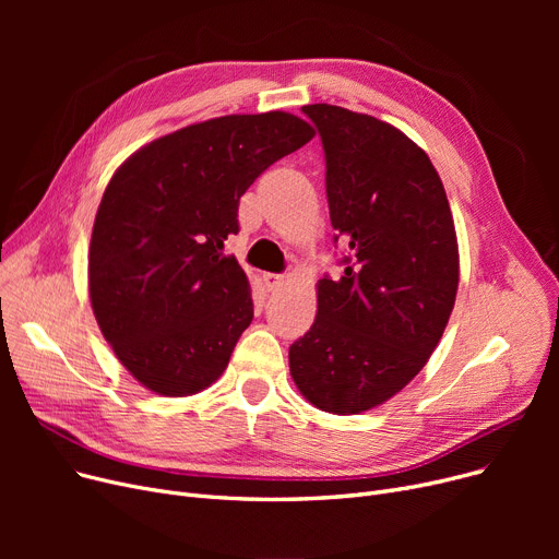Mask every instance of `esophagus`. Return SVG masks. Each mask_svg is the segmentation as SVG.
<instances>
[{"instance_id":"esophagus-1","label":"esophagus","mask_w":559,"mask_h":559,"mask_svg":"<svg viewBox=\"0 0 559 559\" xmlns=\"http://www.w3.org/2000/svg\"><path fill=\"white\" fill-rule=\"evenodd\" d=\"M262 281H264V285H267V289L274 292V289H278L285 283V276L283 274H264Z\"/></svg>"}]
</instances>
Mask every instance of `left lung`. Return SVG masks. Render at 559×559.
<instances>
[{
  "mask_svg": "<svg viewBox=\"0 0 559 559\" xmlns=\"http://www.w3.org/2000/svg\"><path fill=\"white\" fill-rule=\"evenodd\" d=\"M319 131L340 281L317 283V317L289 346V373L319 409L358 415L413 380L442 337L457 295L451 205L424 150L371 115L301 108Z\"/></svg>",
  "mask_w": 559,
  "mask_h": 559,
  "instance_id": "obj_1",
  "label": "left lung"
}]
</instances>
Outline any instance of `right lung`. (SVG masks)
<instances>
[{
	"instance_id": "add662e5",
	"label": "right lung",
	"mask_w": 559,
	"mask_h": 559,
	"mask_svg": "<svg viewBox=\"0 0 559 559\" xmlns=\"http://www.w3.org/2000/svg\"><path fill=\"white\" fill-rule=\"evenodd\" d=\"M314 131L272 110L226 115L138 150L102 197L87 283L97 324L131 376L163 396L213 385L253 319L233 255L240 197Z\"/></svg>"
}]
</instances>
